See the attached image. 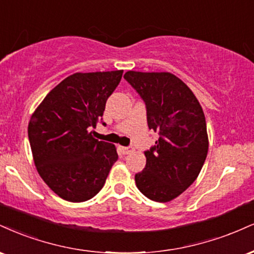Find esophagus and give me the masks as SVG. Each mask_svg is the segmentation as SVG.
Here are the masks:
<instances>
[{
    "label": "esophagus",
    "instance_id": "obj_1",
    "mask_svg": "<svg viewBox=\"0 0 254 254\" xmlns=\"http://www.w3.org/2000/svg\"><path fill=\"white\" fill-rule=\"evenodd\" d=\"M132 151H133L132 146H121V152L123 155H127Z\"/></svg>",
    "mask_w": 254,
    "mask_h": 254
}]
</instances>
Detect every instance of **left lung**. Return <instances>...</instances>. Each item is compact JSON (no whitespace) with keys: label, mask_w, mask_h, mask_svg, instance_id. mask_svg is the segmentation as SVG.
<instances>
[{"label":"left lung","mask_w":254,"mask_h":254,"mask_svg":"<svg viewBox=\"0 0 254 254\" xmlns=\"http://www.w3.org/2000/svg\"><path fill=\"white\" fill-rule=\"evenodd\" d=\"M124 79L145 104L149 129L160 135L144 151L146 164L135 175L136 186L150 200L168 202L196 180L206 161L208 136L202 108L172 73L129 71Z\"/></svg>","instance_id":"obj_1"}]
</instances>
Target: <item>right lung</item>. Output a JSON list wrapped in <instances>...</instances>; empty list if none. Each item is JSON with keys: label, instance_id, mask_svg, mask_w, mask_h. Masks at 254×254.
Instances as JSON below:
<instances>
[{"label": "right lung", "instance_id": "right-lung-1", "mask_svg": "<svg viewBox=\"0 0 254 254\" xmlns=\"http://www.w3.org/2000/svg\"><path fill=\"white\" fill-rule=\"evenodd\" d=\"M123 71L74 73L51 91L28 125L36 169L57 195L71 202L92 198L118 160L116 146L93 138L108 98ZM105 125V123H103Z\"/></svg>", "mask_w": 254, "mask_h": 254}]
</instances>
